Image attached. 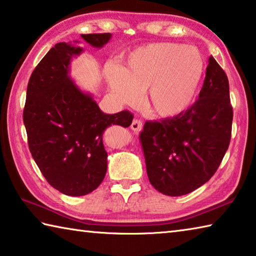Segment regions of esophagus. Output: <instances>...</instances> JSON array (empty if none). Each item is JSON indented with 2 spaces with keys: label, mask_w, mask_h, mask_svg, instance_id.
<instances>
[{
  "label": "esophagus",
  "mask_w": 256,
  "mask_h": 256,
  "mask_svg": "<svg viewBox=\"0 0 256 256\" xmlns=\"http://www.w3.org/2000/svg\"><path fill=\"white\" fill-rule=\"evenodd\" d=\"M131 128L134 132H140L142 130V120H133L131 124Z\"/></svg>",
  "instance_id": "1"
}]
</instances>
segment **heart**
Segmentation results:
<instances>
[{
  "label": "heart",
  "instance_id": "b5f03b06",
  "mask_svg": "<svg viewBox=\"0 0 256 256\" xmlns=\"http://www.w3.org/2000/svg\"><path fill=\"white\" fill-rule=\"evenodd\" d=\"M204 62L196 48L175 42L138 47L123 62L110 66L106 78L118 100L136 104L146 92V102L154 114L175 118L193 102L201 84Z\"/></svg>",
  "mask_w": 256,
  "mask_h": 256
}]
</instances>
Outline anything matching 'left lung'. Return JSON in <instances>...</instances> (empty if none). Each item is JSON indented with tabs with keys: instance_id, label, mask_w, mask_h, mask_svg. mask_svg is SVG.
Listing matches in <instances>:
<instances>
[{
	"instance_id": "obj_1",
	"label": "left lung",
	"mask_w": 256,
	"mask_h": 256,
	"mask_svg": "<svg viewBox=\"0 0 256 256\" xmlns=\"http://www.w3.org/2000/svg\"><path fill=\"white\" fill-rule=\"evenodd\" d=\"M232 124L228 78L211 56L198 100L175 118L146 120L138 136L151 185L180 196L206 183L228 149Z\"/></svg>"
}]
</instances>
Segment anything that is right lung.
I'll use <instances>...</instances> for the list:
<instances>
[{"mask_svg": "<svg viewBox=\"0 0 256 256\" xmlns=\"http://www.w3.org/2000/svg\"><path fill=\"white\" fill-rule=\"evenodd\" d=\"M110 36L81 34L94 47L105 45ZM81 52L66 42L52 47L32 73L24 108L34 160L50 186L71 196H86L100 185L107 170L102 134L112 125L128 128L133 120L128 110L102 112L68 79L70 60Z\"/></svg>", "mask_w": 256, "mask_h": 256, "instance_id": "add662e5", "label": "right lung"}]
</instances>
